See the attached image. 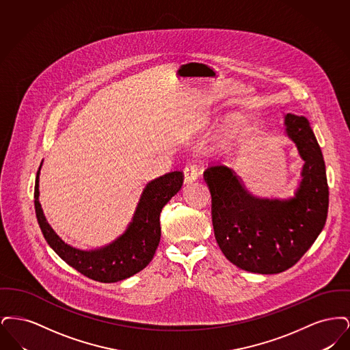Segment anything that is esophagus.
I'll return each instance as SVG.
<instances>
[{"label": "esophagus", "mask_w": 350, "mask_h": 350, "mask_svg": "<svg viewBox=\"0 0 350 350\" xmlns=\"http://www.w3.org/2000/svg\"><path fill=\"white\" fill-rule=\"evenodd\" d=\"M198 178V167L197 164H189L185 167V183H191Z\"/></svg>", "instance_id": "34e87169"}]
</instances>
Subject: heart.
Listing matches in <instances>:
<instances>
[{
    "instance_id": "1",
    "label": "heart",
    "mask_w": 350,
    "mask_h": 350,
    "mask_svg": "<svg viewBox=\"0 0 350 350\" xmlns=\"http://www.w3.org/2000/svg\"><path fill=\"white\" fill-rule=\"evenodd\" d=\"M244 124L239 119H230L224 124L223 142L227 148L236 146L244 136Z\"/></svg>"
}]
</instances>
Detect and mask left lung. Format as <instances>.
Instances as JSON below:
<instances>
[{"label":"left lung","mask_w":350,"mask_h":350,"mask_svg":"<svg viewBox=\"0 0 350 350\" xmlns=\"http://www.w3.org/2000/svg\"><path fill=\"white\" fill-rule=\"evenodd\" d=\"M284 135L304 161L293 197L252 194L227 167H211L204 180L213 198L217 245L243 270L277 274L295 265L323 231L329 203L325 164L307 118L283 116Z\"/></svg>","instance_id":"obj_1"}]
</instances>
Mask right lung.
<instances>
[{
	"instance_id": "1",
	"label": "right lung",
	"mask_w": 350,
	"mask_h": 350,
	"mask_svg": "<svg viewBox=\"0 0 350 350\" xmlns=\"http://www.w3.org/2000/svg\"><path fill=\"white\" fill-rule=\"evenodd\" d=\"M35 178V214L42 233L55 253L85 277L103 283L118 282L133 277L152 261L159 247L160 213L183 186V172H170L146 185L124 232L111 243L94 250H81L67 244L53 231L39 202V176Z\"/></svg>"
}]
</instances>
